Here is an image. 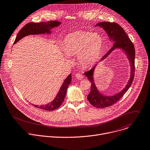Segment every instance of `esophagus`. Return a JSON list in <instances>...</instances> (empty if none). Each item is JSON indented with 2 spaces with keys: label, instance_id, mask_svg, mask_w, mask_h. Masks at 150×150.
<instances>
[{
  "label": "esophagus",
  "instance_id": "esophagus-1",
  "mask_svg": "<svg viewBox=\"0 0 150 150\" xmlns=\"http://www.w3.org/2000/svg\"><path fill=\"white\" fill-rule=\"evenodd\" d=\"M75 76L78 80H81V79H83L84 78V76L81 74H76L75 75Z\"/></svg>",
  "mask_w": 150,
  "mask_h": 150
}]
</instances>
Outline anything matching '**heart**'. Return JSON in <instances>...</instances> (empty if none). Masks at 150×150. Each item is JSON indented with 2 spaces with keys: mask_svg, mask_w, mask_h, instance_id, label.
Returning a JSON list of instances; mask_svg holds the SVG:
<instances>
[{
  "mask_svg": "<svg viewBox=\"0 0 150 150\" xmlns=\"http://www.w3.org/2000/svg\"><path fill=\"white\" fill-rule=\"evenodd\" d=\"M103 47L102 36L96 32L75 31L68 34L63 44L64 52L68 56L77 55V61L83 67H89L96 63Z\"/></svg>",
  "mask_w": 150,
  "mask_h": 150,
  "instance_id": "b5f03b06",
  "label": "heart"
}]
</instances>
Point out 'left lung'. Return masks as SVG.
Returning a JSON list of instances; mask_svg holds the SVG:
<instances>
[{
    "label": "left lung",
    "instance_id": "1",
    "mask_svg": "<svg viewBox=\"0 0 150 150\" xmlns=\"http://www.w3.org/2000/svg\"><path fill=\"white\" fill-rule=\"evenodd\" d=\"M94 26L102 28L107 33L110 41L114 44L112 47L101 59L99 62L106 59L114 50H121L126 56L130 67V75L126 86L122 90L112 96H107L102 94L96 87L93 76L96 66H95L89 71L84 73L91 83L90 92L87 96L88 100L93 106L98 108H103L111 106L118 101L132 85L134 75L135 51L134 45L130 39L129 38L124 29L118 24L110 22H101L96 24Z\"/></svg>",
    "mask_w": 150,
    "mask_h": 150
}]
</instances>
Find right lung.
<instances>
[{
  "instance_id": "obj_1",
  "label": "right lung",
  "mask_w": 150,
  "mask_h": 150,
  "mask_svg": "<svg viewBox=\"0 0 150 150\" xmlns=\"http://www.w3.org/2000/svg\"><path fill=\"white\" fill-rule=\"evenodd\" d=\"M61 23L56 21H49L47 22H40V23H29L25 25L23 28L20 30L13 44H16L20 39L24 38L25 36L29 35H50L52 34V29L57 28ZM72 82V74H70L66 79H64L63 83L60 88V90L57 94V96L54 100L51 102L48 103L45 105H33L34 106L38 108L42 109L46 111H53L60 107L63 103L65 96L66 94L67 89L69 84Z\"/></svg>"
}]
</instances>
